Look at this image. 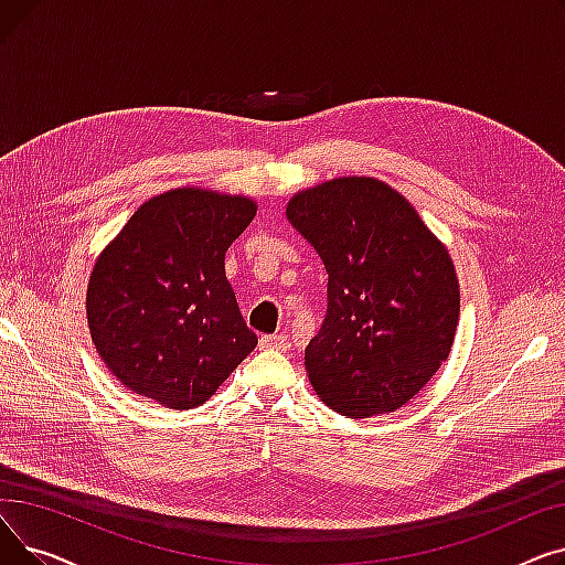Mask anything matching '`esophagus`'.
Returning <instances> with one entry per match:
<instances>
[{
	"mask_svg": "<svg viewBox=\"0 0 565 565\" xmlns=\"http://www.w3.org/2000/svg\"><path fill=\"white\" fill-rule=\"evenodd\" d=\"M288 337L286 334H265L260 337V348L263 350H288Z\"/></svg>",
	"mask_w": 565,
	"mask_h": 565,
	"instance_id": "1",
	"label": "esophagus"
}]
</instances>
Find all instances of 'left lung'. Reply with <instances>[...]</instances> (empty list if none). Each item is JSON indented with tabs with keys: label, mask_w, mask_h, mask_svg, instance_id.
Segmentation results:
<instances>
[{
	"label": "left lung",
	"mask_w": 565,
	"mask_h": 565,
	"mask_svg": "<svg viewBox=\"0 0 565 565\" xmlns=\"http://www.w3.org/2000/svg\"><path fill=\"white\" fill-rule=\"evenodd\" d=\"M286 217L328 270V316L305 350L318 398L348 419L396 412L447 362L460 286L447 245L371 175L292 194Z\"/></svg>",
	"instance_id": "8db88e82"
}]
</instances>
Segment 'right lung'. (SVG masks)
<instances>
[{"instance_id":"obj_1","label":"right lung","mask_w":565,"mask_h":565,"mask_svg":"<svg viewBox=\"0 0 565 565\" xmlns=\"http://www.w3.org/2000/svg\"><path fill=\"white\" fill-rule=\"evenodd\" d=\"M256 211L243 194L175 188L141 203L98 254L88 332L126 390L192 409L256 348L224 273L226 249Z\"/></svg>"}]
</instances>
